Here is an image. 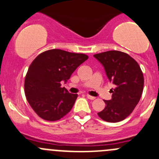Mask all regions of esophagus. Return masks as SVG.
<instances>
[{"label":"esophagus","mask_w":159,"mask_h":159,"mask_svg":"<svg viewBox=\"0 0 159 159\" xmlns=\"http://www.w3.org/2000/svg\"><path fill=\"white\" fill-rule=\"evenodd\" d=\"M86 96H87L88 98H89V99H91V100H94L95 98V97L92 96V95H87Z\"/></svg>","instance_id":"esophagus-1"}]
</instances>
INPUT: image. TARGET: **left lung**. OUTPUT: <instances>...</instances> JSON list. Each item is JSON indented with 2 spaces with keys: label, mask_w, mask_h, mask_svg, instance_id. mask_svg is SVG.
<instances>
[{
  "label": "left lung",
  "mask_w": 159,
  "mask_h": 159,
  "mask_svg": "<svg viewBox=\"0 0 159 159\" xmlns=\"http://www.w3.org/2000/svg\"><path fill=\"white\" fill-rule=\"evenodd\" d=\"M102 64L106 75L115 85L112 99L104 100L106 107L98 115L109 123L124 120L134 109L144 89V76L139 64L127 53L117 50L94 55Z\"/></svg>",
  "instance_id": "left-lung-1"
}]
</instances>
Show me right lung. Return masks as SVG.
I'll use <instances>...</instances> for the list:
<instances>
[{
  "label": "right lung",
  "mask_w": 159,
  "mask_h": 159,
  "mask_svg": "<svg viewBox=\"0 0 159 159\" xmlns=\"http://www.w3.org/2000/svg\"><path fill=\"white\" fill-rule=\"evenodd\" d=\"M89 58L84 53L53 49L43 52L30 64L25 78L26 99L35 113L47 121H56L73 107L78 94H71L61 82L66 81Z\"/></svg>",
  "instance_id": "1"
}]
</instances>
